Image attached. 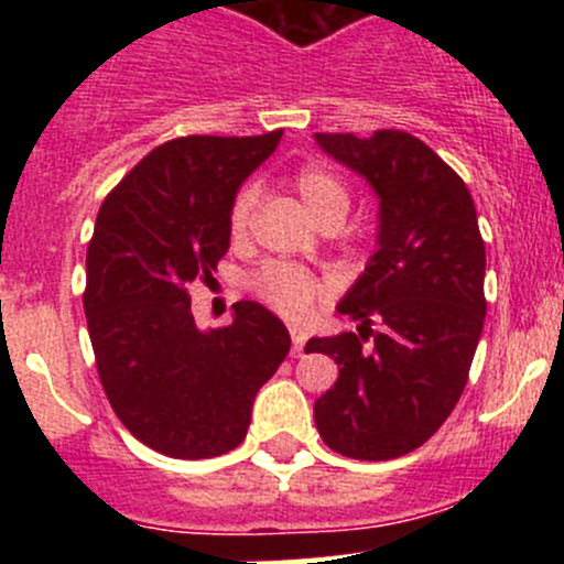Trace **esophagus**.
<instances>
[{"label": "esophagus", "mask_w": 564, "mask_h": 564, "mask_svg": "<svg viewBox=\"0 0 564 564\" xmlns=\"http://www.w3.org/2000/svg\"><path fill=\"white\" fill-rule=\"evenodd\" d=\"M289 333H292V355L300 357V355H303V349H305V333H303V327H297V324H292V327H289Z\"/></svg>", "instance_id": "obj_1"}]
</instances>
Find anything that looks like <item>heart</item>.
Wrapping results in <instances>:
<instances>
[{"label": "heart", "mask_w": 564, "mask_h": 564, "mask_svg": "<svg viewBox=\"0 0 564 564\" xmlns=\"http://www.w3.org/2000/svg\"><path fill=\"white\" fill-rule=\"evenodd\" d=\"M294 187H297L305 209H308L316 224H322L324 218H333V215H344L346 218V213H349V191L340 182V176L329 172L322 163H308V166L300 169L294 174ZM256 198H259L256 196V187L250 185L237 193L229 213V231L235 240H242L248 235L250 220H253ZM253 286L259 289V294L272 308L294 318L308 314L314 308L318 294L324 292L322 281H318L314 272L303 270L297 264L264 267L256 275Z\"/></svg>", "instance_id": "obj_1"}]
</instances>
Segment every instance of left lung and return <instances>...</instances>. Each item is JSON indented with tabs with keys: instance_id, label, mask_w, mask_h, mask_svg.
<instances>
[{
	"instance_id": "left-lung-1",
	"label": "left lung",
	"mask_w": 564,
	"mask_h": 564,
	"mask_svg": "<svg viewBox=\"0 0 564 564\" xmlns=\"http://www.w3.org/2000/svg\"><path fill=\"white\" fill-rule=\"evenodd\" d=\"M314 141L379 202L377 250L338 303L360 335L305 344L338 362V382L314 403L316 429L340 456L390 460L429 442L464 392L486 318V246L464 180L420 139L377 130Z\"/></svg>"
}]
</instances>
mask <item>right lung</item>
I'll return each instance as SVG.
<instances>
[{
  "label": "right lung",
  "mask_w": 564,
  "mask_h": 564,
  "mask_svg": "<svg viewBox=\"0 0 564 564\" xmlns=\"http://www.w3.org/2000/svg\"><path fill=\"white\" fill-rule=\"evenodd\" d=\"M283 130L185 135L152 150L106 198L87 250L89 340L124 429L152 451L198 460L235 451L261 384L289 355L286 324L242 300L202 329L191 286L229 250V213Z\"/></svg>",
  "instance_id": "obj_1"
}]
</instances>
